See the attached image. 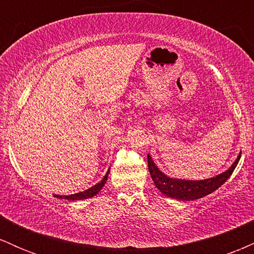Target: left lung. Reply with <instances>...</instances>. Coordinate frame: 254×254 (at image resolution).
Listing matches in <instances>:
<instances>
[{"label": "left lung", "instance_id": "left-lung-1", "mask_svg": "<svg viewBox=\"0 0 254 254\" xmlns=\"http://www.w3.org/2000/svg\"><path fill=\"white\" fill-rule=\"evenodd\" d=\"M240 156L241 155H239L234 164L232 165V167L224 173L215 178H210V179L199 180V182L173 179V178L165 176L162 172L159 171V168L156 167L149 155H148V168H149L150 177L156 188L166 196L182 200H193L211 193V192L217 190L221 185H223L234 172L239 160H240Z\"/></svg>", "mask_w": 254, "mask_h": 254}]
</instances>
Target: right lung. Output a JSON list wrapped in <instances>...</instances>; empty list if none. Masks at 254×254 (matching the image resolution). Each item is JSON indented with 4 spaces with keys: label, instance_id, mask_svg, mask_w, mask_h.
<instances>
[{
    "label": "right lung",
    "instance_id": "obj_1",
    "mask_svg": "<svg viewBox=\"0 0 254 254\" xmlns=\"http://www.w3.org/2000/svg\"><path fill=\"white\" fill-rule=\"evenodd\" d=\"M109 172H110V170L107 171L106 176L104 177V179L101 180L100 183H98L97 185L92 186V188L88 189V190L78 192V193H75V194H69V196H56V197L64 198V199H68V200H80V199H86V198H90V197L95 196V194H97L98 192L104 188L105 183H106V180H107V176H109Z\"/></svg>",
    "mask_w": 254,
    "mask_h": 254
}]
</instances>
